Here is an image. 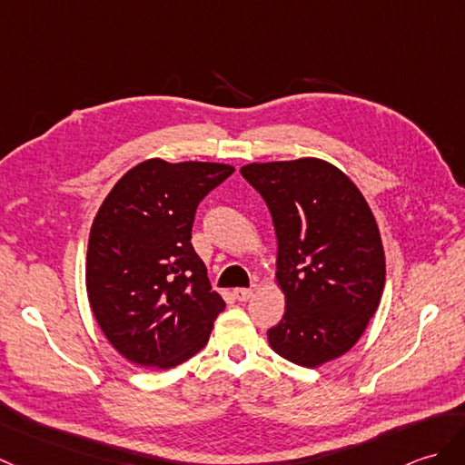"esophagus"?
<instances>
[{
  "label": "esophagus",
  "instance_id": "esophagus-1",
  "mask_svg": "<svg viewBox=\"0 0 465 465\" xmlns=\"http://www.w3.org/2000/svg\"><path fill=\"white\" fill-rule=\"evenodd\" d=\"M253 293H255L253 287L252 289H235L233 291V297L243 303V301H250L253 297Z\"/></svg>",
  "mask_w": 465,
  "mask_h": 465
}]
</instances>
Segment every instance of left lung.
I'll return each mask as SVG.
<instances>
[{
	"label": "left lung",
	"mask_w": 465,
	"mask_h": 465,
	"mask_svg": "<svg viewBox=\"0 0 465 465\" xmlns=\"http://www.w3.org/2000/svg\"><path fill=\"white\" fill-rule=\"evenodd\" d=\"M277 235L275 283L285 315L267 331L279 356L317 369L349 352L381 305L386 259L379 223L356 183L321 158L252 162Z\"/></svg>",
	"instance_id": "1"
}]
</instances>
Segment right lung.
Segmentation results:
<instances>
[{"label": "right lung", "mask_w": 465, "mask_h": 465, "mask_svg": "<svg viewBox=\"0 0 465 465\" xmlns=\"http://www.w3.org/2000/svg\"><path fill=\"white\" fill-rule=\"evenodd\" d=\"M235 168L140 162L96 212L84 283L93 315L128 362L168 371L200 352L225 309L192 247L198 203Z\"/></svg>", "instance_id": "obj_1"}]
</instances>
